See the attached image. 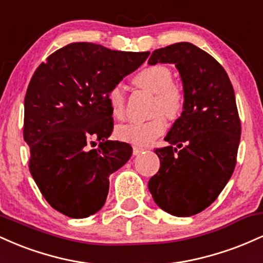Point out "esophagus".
<instances>
[{"mask_svg":"<svg viewBox=\"0 0 263 263\" xmlns=\"http://www.w3.org/2000/svg\"><path fill=\"white\" fill-rule=\"evenodd\" d=\"M143 148H141V147H137V146H135L134 147V156H137V155H140L141 152H143Z\"/></svg>","mask_w":263,"mask_h":263,"instance_id":"34e87169","label":"esophagus"}]
</instances>
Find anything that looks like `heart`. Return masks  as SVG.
I'll list each match as a JSON object with an SVG mask.
<instances>
[{
	"instance_id": "1",
	"label": "heart",
	"mask_w": 263,
	"mask_h": 263,
	"mask_svg": "<svg viewBox=\"0 0 263 263\" xmlns=\"http://www.w3.org/2000/svg\"><path fill=\"white\" fill-rule=\"evenodd\" d=\"M135 84L141 89L155 93L153 114H163L168 119H177L182 114L184 98L179 87L173 85L172 71L164 65H151L135 77ZM107 101L116 119L125 116L126 98L121 85L108 90ZM167 123L164 117L158 115L146 122H128L116 128V136L123 142L146 147L153 143L157 137L164 134Z\"/></svg>"
}]
</instances>
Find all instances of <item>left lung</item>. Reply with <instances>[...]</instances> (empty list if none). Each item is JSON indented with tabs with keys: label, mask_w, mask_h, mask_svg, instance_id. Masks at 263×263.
<instances>
[{
	"label": "left lung",
	"mask_w": 263,
	"mask_h": 263,
	"mask_svg": "<svg viewBox=\"0 0 263 263\" xmlns=\"http://www.w3.org/2000/svg\"><path fill=\"white\" fill-rule=\"evenodd\" d=\"M174 64L183 83V112L157 148L159 171L149 179L153 200L174 216L206 209L225 188L236 164L241 122L225 69L197 45L180 42L148 59Z\"/></svg>",
	"instance_id": "8db88e82"
}]
</instances>
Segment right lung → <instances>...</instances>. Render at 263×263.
Returning a JSON list of instances; mask_svg holds the SVG:
<instances>
[{"label":"right lung","mask_w":263,"mask_h":263,"mask_svg":"<svg viewBox=\"0 0 263 263\" xmlns=\"http://www.w3.org/2000/svg\"><path fill=\"white\" fill-rule=\"evenodd\" d=\"M148 55L80 42L50 54L33 74L23 138L33 179L59 213L83 219L104 206L108 177L132 155L128 143L107 140L114 129L108 90ZM95 139L101 143L91 149Z\"/></svg>","instance_id":"obj_1"}]
</instances>
